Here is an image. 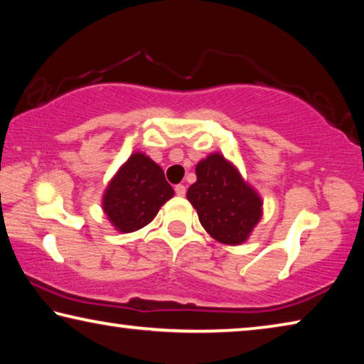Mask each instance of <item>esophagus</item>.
I'll use <instances>...</instances> for the list:
<instances>
[{
  "mask_svg": "<svg viewBox=\"0 0 364 364\" xmlns=\"http://www.w3.org/2000/svg\"><path fill=\"white\" fill-rule=\"evenodd\" d=\"M175 193H176V196L183 197L184 194H186V186H183V184H176V186H175Z\"/></svg>",
  "mask_w": 364,
  "mask_h": 364,
  "instance_id": "obj_1",
  "label": "esophagus"
}]
</instances>
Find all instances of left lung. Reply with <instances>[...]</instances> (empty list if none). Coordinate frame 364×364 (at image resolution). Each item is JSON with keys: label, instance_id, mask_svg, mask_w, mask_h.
<instances>
[{"label": "left lung", "instance_id": "left-lung-1", "mask_svg": "<svg viewBox=\"0 0 364 364\" xmlns=\"http://www.w3.org/2000/svg\"><path fill=\"white\" fill-rule=\"evenodd\" d=\"M196 175L197 181L191 184L186 197L204 230L221 244L239 245L247 241L263 212L257 191L220 152L200 160Z\"/></svg>", "mask_w": 364, "mask_h": 364}]
</instances>
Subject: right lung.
Masks as SVG:
<instances>
[{
  "label": "right lung",
  "instance_id": "obj_1",
  "mask_svg": "<svg viewBox=\"0 0 364 364\" xmlns=\"http://www.w3.org/2000/svg\"><path fill=\"white\" fill-rule=\"evenodd\" d=\"M175 194L164 170L143 152H134L107 184L102 210L117 231L133 232L149 225Z\"/></svg>",
  "mask_w": 364,
  "mask_h": 364
}]
</instances>
